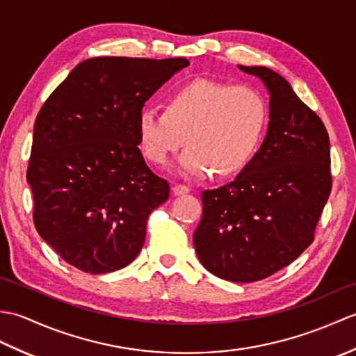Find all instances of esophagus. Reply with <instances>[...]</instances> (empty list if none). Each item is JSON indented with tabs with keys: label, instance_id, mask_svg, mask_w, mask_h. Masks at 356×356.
<instances>
[{
	"label": "esophagus",
	"instance_id": "obj_1",
	"mask_svg": "<svg viewBox=\"0 0 356 356\" xmlns=\"http://www.w3.org/2000/svg\"><path fill=\"white\" fill-rule=\"evenodd\" d=\"M190 193V188H188L186 185H182V184H177L172 186V194L174 195H182V194H186Z\"/></svg>",
	"mask_w": 356,
	"mask_h": 356
}]
</instances>
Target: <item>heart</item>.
Wrapping results in <instances>:
<instances>
[{
	"label": "heart",
	"instance_id": "heart-1",
	"mask_svg": "<svg viewBox=\"0 0 356 356\" xmlns=\"http://www.w3.org/2000/svg\"><path fill=\"white\" fill-rule=\"evenodd\" d=\"M264 97L254 88L199 79L176 90L165 110L143 107L138 134L143 154L163 166L184 145L179 171L185 177L231 179L248 168L268 127Z\"/></svg>",
	"mask_w": 356,
	"mask_h": 356
}]
</instances>
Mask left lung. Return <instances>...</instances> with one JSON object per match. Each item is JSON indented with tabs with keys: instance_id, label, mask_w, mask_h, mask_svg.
<instances>
[{
	"instance_id": "8db88e82",
	"label": "left lung",
	"mask_w": 356,
	"mask_h": 356,
	"mask_svg": "<svg viewBox=\"0 0 356 356\" xmlns=\"http://www.w3.org/2000/svg\"><path fill=\"white\" fill-rule=\"evenodd\" d=\"M270 95L268 134L234 182L202 193L194 232L200 263L236 283L263 280L314 241L332 190L330 143L323 120L266 67L238 65Z\"/></svg>"
}]
</instances>
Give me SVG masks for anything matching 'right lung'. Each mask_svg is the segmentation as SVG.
<instances>
[{"instance_id": "obj_1", "label": "right lung", "mask_w": 356, "mask_h": 356, "mask_svg": "<svg viewBox=\"0 0 356 356\" xmlns=\"http://www.w3.org/2000/svg\"><path fill=\"white\" fill-rule=\"evenodd\" d=\"M185 58H90L70 72L38 113L27 182L33 223L72 266L105 274L130 264L147 220L170 197L139 149L145 101Z\"/></svg>"}]
</instances>
